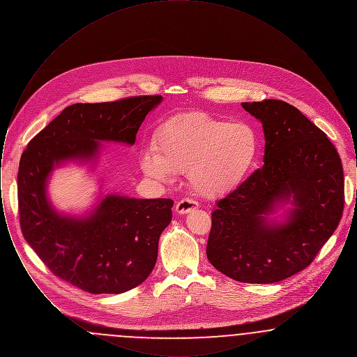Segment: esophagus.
<instances>
[{
	"instance_id": "1",
	"label": "esophagus",
	"mask_w": 357,
	"mask_h": 357,
	"mask_svg": "<svg viewBox=\"0 0 357 357\" xmlns=\"http://www.w3.org/2000/svg\"><path fill=\"white\" fill-rule=\"evenodd\" d=\"M195 208H198V202H195L192 199H188V198L181 199L175 206V211L178 214H187V213H190V211H192Z\"/></svg>"
}]
</instances>
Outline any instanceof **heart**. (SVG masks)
Wrapping results in <instances>:
<instances>
[{
  "label": "heart",
  "mask_w": 357,
  "mask_h": 357,
  "mask_svg": "<svg viewBox=\"0 0 357 357\" xmlns=\"http://www.w3.org/2000/svg\"><path fill=\"white\" fill-rule=\"evenodd\" d=\"M153 149L140 158L146 176L170 182L175 172H187L199 195L220 198L249 176L259 151V136L250 123L190 112L160 124Z\"/></svg>",
  "instance_id": "heart-1"
}]
</instances>
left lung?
<instances>
[{
	"label": "left lung",
	"mask_w": 357,
	"mask_h": 357,
	"mask_svg": "<svg viewBox=\"0 0 357 357\" xmlns=\"http://www.w3.org/2000/svg\"><path fill=\"white\" fill-rule=\"evenodd\" d=\"M242 107L262 124L265 165L217 202L206 255L236 281L274 284L310 265L337 229L344 172L335 146L296 107L273 99ZM278 209L282 222L271 217Z\"/></svg>",
	"instance_id": "left-lung-1"
}]
</instances>
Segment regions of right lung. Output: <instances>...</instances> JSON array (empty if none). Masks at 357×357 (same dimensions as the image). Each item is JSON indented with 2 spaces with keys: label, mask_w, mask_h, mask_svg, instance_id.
Wrapping results in <instances>:
<instances>
[{
  "label": "right lung",
  "mask_w": 357,
  "mask_h": 357,
  "mask_svg": "<svg viewBox=\"0 0 357 357\" xmlns=\"http://www.w3.org/2000/svg\"><path fill=\"white\" fill-rule=\"evenodd\" d=\"M162 100L156 95L72 104L21 155L17 187L22 234L52 273L73 287L93 294H119L140 285L153 272L174 202L107 194L84 215L64 214L48 197L52 172L68 162L95 167L100 142L134 146L142 123Z\"/></svg>",
  "instance_id": "obj_1"
}]
</instances>
